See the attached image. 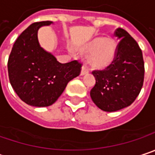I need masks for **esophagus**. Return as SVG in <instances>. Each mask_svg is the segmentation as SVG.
Wrapping results in <instances>:
<instances>
[{"label":"esophagus","mask_w":155,"mask_h":155,"mask_svg":"<svg viewBox=\"0 0 155 155\" xmlns=\"http://www.w3.org/2000/svg\"><path fill=\"white\" fill-rule=\"evenodd\" d=\"M89 73V70L87 69L86 66H82L81 67V75H85Z\"/></svg>","instance_id":"obj_1"}]
</instances>
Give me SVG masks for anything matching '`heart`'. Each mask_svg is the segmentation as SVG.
Returning <instances> with one entry per match:
<instances>
[{
	"instance_id": "obj_1",
	"label": "heart",
	"mask_w": 155,
	"mask_h": 155,
	"mask_svg": "<svg viewBox=\"0 0 155 155\" xmlns=\"http://www.w3.org/2000/svg\"><path fill=\"white\" fill-rule=\"evenodd\" d=\"M76 52L81 57L87 58V63L91 68L103 70L114 61L117 47L113 39L97 36L79 46Z\"/></svg>"
}]
</instances>
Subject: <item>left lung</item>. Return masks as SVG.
Instances as JSON below:
<instances>
[{
    "mask_svg": "<svg viewBox=\"0 0 155 155\" xmlns=\"http://www.w3.org/2000/svg\"><path fill=\"white\" fill-rule=\"evenodd\" d=\"M114 35L120 40L114 61L102 71H93L96 84L91 91L95 105L106 112L130 106L142 89L145 66L137 42L122 28Z\"/></svg>",
    "mask_w": 155,
    "mask_h": 155,
    "instance_id": "1",
    "label": "left lung"
}]
</instances>
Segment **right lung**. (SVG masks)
<instances>
[{
	"label": "right lung",
	"mask_w": 155,
	"mask_h": 155,
	"mask_svg": "<svg viewBox=\"0 0 155 155\" xmlns=\"http://www.w3.org/2000/svg\"><path fill=\"white\" fill-rule=\"evenodd\" d=\"M51 21L34 23L16 40L8 60L10 84L22 101L36 107L51 106L61 96L67 83L77 77L81 64L59 63L42 49L38 30Z\"/></svg>",
	"instance_id": "add662e5"
}]
</instances>
